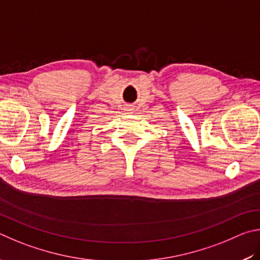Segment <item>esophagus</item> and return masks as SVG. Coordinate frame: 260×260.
<instances>
[{
	"label": "esophagus",
	"mask_w": 260,
	"mask_h": 260,
	"mask_svg": "<svg viewBox=\"0 0 260 260\" xmlns=\"http://www.w3.org/2000/svg\"><path fill=\"white\" fill-rule=\"evenodd\" d=\"M126 111H133V109H131V108L129 107V108H127V109H126Z\"/></svg>",
	"instance_id": "34e87169"
}]
</instances>
